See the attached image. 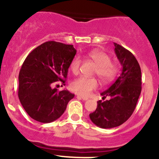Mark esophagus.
<instances>
[{
  "label": "esophagus",
  "instance_id": "esophagus-1",
  "mask_svg": "<svg viewBox=\"0 0 159 159\" xmlns=\"http://www.w3.org/2000/svg\"><path fill=\"white\" fill-rule=\"evenodd\" d=\"M77 98H81L83 101H87V100H89V98H88L87 97H84V96L80 95V94H77Z\"/></svg>",
  "mask_w": 159,
  "mask_h": 159
}]
</instances>
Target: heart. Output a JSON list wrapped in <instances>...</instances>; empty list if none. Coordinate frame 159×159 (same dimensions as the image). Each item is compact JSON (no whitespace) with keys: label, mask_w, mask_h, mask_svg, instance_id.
<instances>
[{"label":"heart","mask_w":159,"mask_h":159,"mask_svg":"<svg viewBox=\"0 0 159 159\" xmlns=\"http://www.w3.org/2000/svg\"><path fill=\"white\" fill-rule=\"evenodd\" d=\"M87 56L96 64L94 74L98 76L104 83L111 82L115 78L118 72L116 64L111 61V57L105 51L93 50L89 51ZM81 65V59L78 55L75 56L70 61L69 68L75 75L79 72ZM98 86V82L94 78H88L81 76L76 78L70 83V89L77 94L87 96L95 90Z\"/></svg>","instance_id":"1"}]
</instances>
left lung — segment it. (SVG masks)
I'll list each match as a JSON object with an SVG mask.
<instances>
[{
  "mask_svg": "<svg viewBox=\"0 0 159 159\" xmlns=\"http://www.w3.org/2000/svg\"><path fill=\"white\" fill-rule=\"evenodd\" d=\"M115 52L122 66V71L111 86L101 93L102 99L89 115L90 119L102 129L118 127L132 115L142 91V72L139 64L129 50L114 43Z\"/></svg>",
  "mask_w": 159,
  "mask_h": 159,
  "instance_id": "left-lung-1",
  "label": "left lung"
}]
</instances>
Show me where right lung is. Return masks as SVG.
I'll use <instances>...</instances> for the list:
<instances>
[{"label":"right lung","instance_id":"right-lung-1","mask_svg":"<svg viewBox=\"0 0 159 159\" xmlns=\"http://www.w3.org/2000/svg\"><path fill=\"white\" fill-rule=\"evenodd\" d=\"M76 51L70 44L47 41L34 49L25 60L18 77V98L34 120L42 123L55 121L75 97L68 90L58 91L51 85L67 78Z\"/></svg>","mask_w":159,"mask_h":159}]
</instances>
